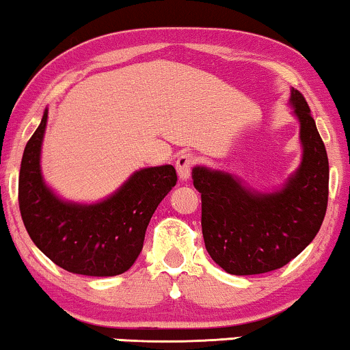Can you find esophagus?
<instances>
[{"label": "esophagus", "instance_id": "34e87169", "mask_svg": "<svg viewBox=\"0 0 350 350\" xmlns=\"http://www.w3.org/2000/svg\"><path fill=\"white\" fill-rule=\"evenodd\" d=\"M196 163H197V158L193 157L192 153L184 152L179 154L178 160H176V170H178L180 180H187L190 178V172H192V167Z\"/></svg>", "mask_w": 350, "mask_h": 350}]
</instances>
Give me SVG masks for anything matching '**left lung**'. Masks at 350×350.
I'll use <instances>...</instances> for the list:
<instances>
[{
  "instance_id": "8db88e82",
  "label": "left lung",
  "mask_w": 350,
  "mask_h": 350,
  "mask_svg": "<svg viewBox=\"0 0 350 350\" xmlns=\"http://www.w3.org/2000/svg\"><path fill=\"white\" fill-rule=\"evenodd\" d=\"M291 105L300 122L302 163L284 187L258 193L232 174L197 166L206 252L224 271L247 276L284 267L315 239L328 206L329 165L310 108L299 90Z\"/></svg>"
}]
</instances>
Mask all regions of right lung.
Wrapping results in <instances>:
<instances>
[{"mask_svg": "<svg viewBox=\"0 0 350 350\" xmlns=\"http://www.w3.org/2000/svg\"><path fill=\"white\" fill-rule=\"evenodd\" d=\"M48 109L25 145L19 172V208L30 239L53 263L85 276H116L142 252L152 216L178 183L171 165L134 172L111 197L94 205L64 202L43 183L40 150Z\"/></svg>", "mask_w": 350, "mask_h": 350, "instance_id": "1", "label": "right lung"}]
</instances>
